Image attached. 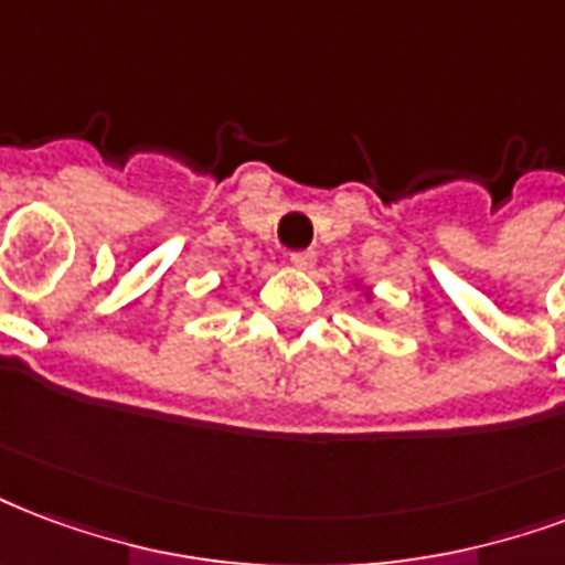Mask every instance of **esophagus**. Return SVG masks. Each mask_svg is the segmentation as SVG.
Returning <instances> with one entry per match:
<instances>
[{"mask_svg":"<svg viewBox=\"0 0 565 565\" xmlns=\"http://www.w3.org/2000/svg\"><path fill=\"white\" fill-rule=\"evenodd\" d=\"M290 264L296 266V269H301V273H308V269H313V264H317V254H313V252L292 254Z\"/></svg>","mask_w":565,"mask_h":565,"instance_id":"34e87169","label":"esophagus"}]
</instances>
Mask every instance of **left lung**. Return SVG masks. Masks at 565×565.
Segmentation results:
<instances>
[{"label": "left lung", "instance_id": "left-lung-1", "mask_svg": "<svg viewBox=\"0 0 565 565\" xmlns=\"http://www.w3.org/2000/svg\"><path fill=\"white\" fill-rule=\"evenodd\" d=\"M355 287H361V290H364V284H361V281H355ZM364 299H367V301H373V292H370V290H364ZM376 313H382V311H376Z\"/></svg>", "mask_w": 565, "mask_h": 565}]
</instances>
